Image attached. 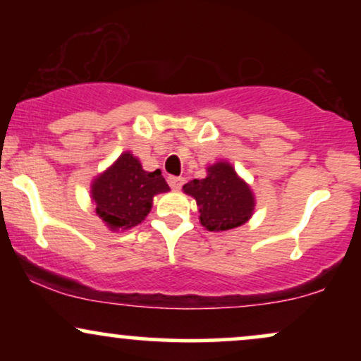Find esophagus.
Returning <instances> with one entry per match:
<instances>
[{
  "instance_id": "esophagus-1",
  "label": "esophagus",
  "mask_w": 361,
  "mask_h": 361,
  "mask_svg": "<svg viewBox=\"0 0 361 361\" xmlns=\"http://www.w3.org/2000/svg\"><path fill=\"white\" fill-rule=\"evenodd\" d=\"M168 183H169V186H171L173 190H180L181 186H183V183H185V178H181V176H169L168 178Z\"/></svg>"
}]
</instances>
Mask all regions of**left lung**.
I'll list each match as a JSON object with an SVG mask.
<instances>
[{"label": "left lung", "mask_w": 361, "mask_h": 361, "mask_svg": "<svg viewBox=\"0 0 361 361\" xmlns=\"http://www.w3.org/2000/svg\"><path fill=\"white\" fill-rule=\"evenodd\" d=\"M183 192L197 200L200 224L207 231L224 233L252 217L255 193L227 161L207 166V176L183 185Z\"/></svg>", "instance_id": "1"}]
</instances>
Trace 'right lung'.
<instances>
[{"label":"right lung","instance_id":"right-lung-1","mask_svg":"<svg viewBox=\"0 0 361 361\" xmlns=\"http://www.w3.org/2000/svg\"><path fill=\"white\" fill-rule=\"evenodd\" d=\"M169 192L159 169L149 173L130 151L122 152L111 166L91 181L94 212L111 231L139 226L152 209V198Z\"/></svg>","mask_w":361,"mask_h":361}]
</instances>
